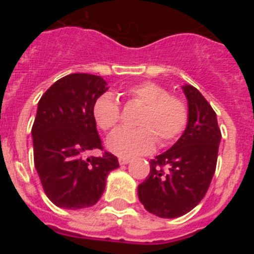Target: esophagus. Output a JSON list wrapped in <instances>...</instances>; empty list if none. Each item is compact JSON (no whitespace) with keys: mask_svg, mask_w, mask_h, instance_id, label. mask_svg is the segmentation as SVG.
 Here are the masks:
<instances>
[{"mask_svg":"<svg viewBox=\"0 0 254 254\" xmlns=\"http://www.w3.org/2000/svg\"><path fill=\"white\" fill-rule=\"evenodd\" d=\"M129 160H131L129 158H123V156H121V158L118 159V161H120L121 165H126V164H128Z\"/></svg>","mask_w":254,"mask_h":254,"instance_id":"1","label":"esophagus"}]
</instances>
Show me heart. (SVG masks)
<instances>
[{
    "label": "heart",
    "instance_id": "b5f03b06",
    "mask_svg": "<svg viewBox=\"0 0 254 254\" xmlns=\"http://www.w3.org/2000/svg\"><path fill=\"white\" fill-rule=\"evenodd\" d=\"M127 95L143 105L137 128H120L107 138L109 151L123 158L149 154L156 141L165 146L174 142L186 131L188 107L182 98L154 81H143L127 89ZM93 117L104 131L114 128L121 120V107L112 93L98 96L93 104Z\"/></svg>",
    "mask_w": 254,
    "mask_h": 254
}]
</instances>
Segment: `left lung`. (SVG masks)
<instances>
[{
  "label": "left lung",
  "instance_id": "8db88e82",
  "mask_svg": "<svg viewBox=\"0 0 254 254\" xmlns=\"http://www.w3.org/2000/svg\"><path fill=\"white\" fill-rule=\"evenodd\" d=\"M183 91L187 128L169 150L150 161L149 176L137 188L143 207L164 219L182 216L201 202L216 169L221 140L216 113L202 94L192 85H185Z\"/></svg>",
  "mask_w": 254,
  "mask_h": 254
}]
</instances>
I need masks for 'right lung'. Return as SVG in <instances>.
Here are the masks:
<instances>
[{"instance_id":"right-lung-1","label":"right lung","mask_w":254,"mask_h":254,"mask_svg":"<svg viewBox=\"0 0 254 254\" xmlns=\"http://www.w3.org/2000/svg\"><path fill=\"white\" fill-rule=\"evenodd\" d=\"M107 90L100 76L71 73L52 85L38 103L31 128L35 169L47 197L58 207L95 205L108 174L120 167L111 152L86 156L91 150H103L93 104Z\"/></svg>"}]
</instances>
